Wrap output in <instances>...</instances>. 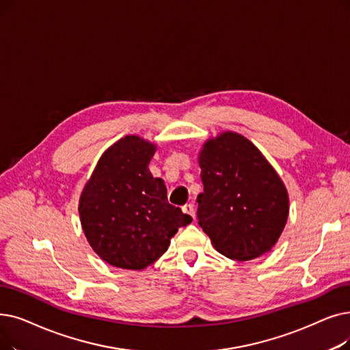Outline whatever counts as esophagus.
Returning <instances> with one entry per match:
<instances>
[{"instance_id":"obj_1","label":"esophagus","mask_w":350,"mask_h":350,"mask_svg":"<svg viewBox=\"0 0 350 350\" xmlns=\"http://www.w3.org/2000/svg\"><path fill=\"white\" fill-rule=\"evenodd\" d=\"M183 211L186 213V215H190L193 219L196 217V210H194V206L191 203H187L183 206Z\"/></svg>"}]
</instances>
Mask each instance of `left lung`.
I'll return each instance as SVG.
<instances>
[{"mask_svg":"<svg viewBox=\"0 0 350 350\" xmlns=\"http://www.w3.org/2000/svg\"><path fill=\"white\" fill-rule=\"evenodd\" d=\"M197 219L213 246L246 262L276 245L288 215L287 191L257 147L237 133H223L202 150Z\"/></svg>","mask_w":350,"mask_h":350,"instance_id":"obj_1","label":"left lung"}]
</instances>
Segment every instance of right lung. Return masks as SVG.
Segmentation results:
<instances>
[{
  "label": "right lung",
  "mask_w": 350,
  "mask_h": 350,
  "mask_svg": "<svg viewBox=\"0 0 350 350\" xmlns=\"http://www.w3.org/2000/svg\"><path fill=\"white\" fill-rule=\"evenodd\" d=\"M156 146L127 135L101 156L80 197V219L90 246L104 262L142 270L167 250L178 227L193 221L167 200L148 163Z\"/></svg>",
  "instance_id": "obj_1"
}]
</instances>
